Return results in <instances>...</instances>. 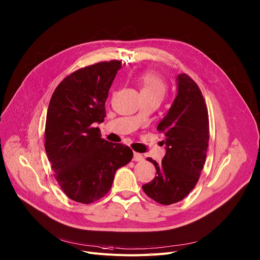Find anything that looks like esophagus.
<instances>
[{"instance_id":"esophagus-1","label":"esophagus","mask_w":260,"mask_h":260,"mask_svg":"<svg viewBox=\"0 0 260 260\" xmlns=\"http://www.w3.org/2000/svg\"><path fill=\"white\" fill-rule=\"evenodd\" d=\"M144 159L143 155L141 153H138V152H134V160L135 161H142Z\"/></svg>"}]
</instances>
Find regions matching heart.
<instances>
[{
  "label": "heart",
  "instance_id": "1",
  "mask_svg": "<svg viewBox=\"0 0 260 260\" xmlns=\"http://www.w3.org/2000/svg\"><path fill=\"white\" fill-rule=\"evenodd\" d=\"M141 93L142 95H156L160 99L164 98L165 93L167 91L166 83L156 74L147 72L141 75L138 79Z\"/></svg>",
  "mask_w": 260,
  "mask_h": 260
}]
</instances>
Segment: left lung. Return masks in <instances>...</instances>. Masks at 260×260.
<instances>
[{"label": "left lung", "instance_id": "left-lung-1", "mask_svg": "<svg viewBox=\"0 0 260 260\" xmlns=\"http://www.w3.org/2000/svg\"><path fill=\"white\" fill-rule=\"evenodd\" d=\"M178 93L157 125L166 145L160 164L151 157L155 177L144 184L145 194L164 205L181 201L195 187L203 169L209 140L208 112L202 93L185 74L177 77Z\"/></svg>", "mask_w": 260, "mask_h": 260}]
</instances>
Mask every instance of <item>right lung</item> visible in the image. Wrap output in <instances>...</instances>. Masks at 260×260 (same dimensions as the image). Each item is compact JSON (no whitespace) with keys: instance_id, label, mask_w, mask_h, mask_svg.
Masks as SVG:
<instances>
[{"instance_id":"add662e5","label":"right lung","mask_w":260,"mask_h":260,"mask_svg":"<svg viewBox=\"0 0 260 260\" xmlns=\"http://www.w3.org/2000/svg\"><path fill=\"white\" fill-rule=\"evenodd\" d=\"M121 61L99 62L68 75L50 101L44 148L65 195L89 204L112 187L115 172L133 158V150L102 138L94 127L106 117V101Z\"/></svg>"}]
</instances>
